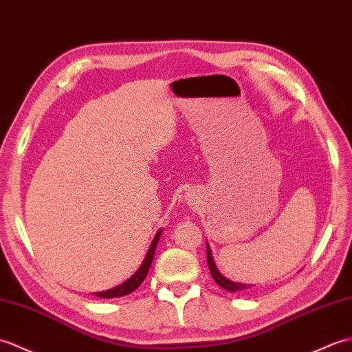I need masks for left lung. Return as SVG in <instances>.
I'll return each mask as SVG.
<instances>
[{"mask_svg": "<svg viewBox=\"0 0 352 352\" xmlns=\"http://www.w3.org/2000/svg\"><path fill=\"white\" fill-rule=\"evenodd\" d=\"M206 257H208V267H209L210 274H212V278L215 280L217 285H220L223 289H226V291H229V292H241V291H245V289L252 287V286H248V285H241V283H236V282H230L229 278H226L224 276H221L220 272H218L217 267H215L212 256H210L209 247H206Z\"/></svg>", "mask_w": 352, "mask_h": 352, "instance_id": "left-lung-1", "label": "left lung"}]
</instances>
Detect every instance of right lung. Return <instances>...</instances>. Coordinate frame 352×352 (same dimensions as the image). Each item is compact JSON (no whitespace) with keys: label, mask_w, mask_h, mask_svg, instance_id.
Listing matches in <instances>:
<instances>
[{"label":"right lung","mask_w":352,"mask_h":352,"mask_svg":"<svg viewBox=\"0 0 352 352\" xmlns=\"http://www.w3.org/2000/svg\"><path fill=\"white\" fill-rule=\"evenodd\" d=\"M161 236V230L156 233L152 244L149 247V252H147L144 261L142 263V267L138 268V271L135 272L134 276H132L131 278H128L126 282L122 283L120 286H116L113 289H108V291H104V292H98L96 295L100 296V298H117V296H124V295H129L131 292H134L135 289L143 283V280L146 278L147 272H149V268L152 265V259H153V254H155V250H156V244H158V239Z\"/></svg>","instance_id":"obj_1"}]
</instances>
